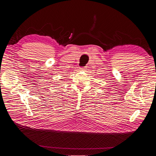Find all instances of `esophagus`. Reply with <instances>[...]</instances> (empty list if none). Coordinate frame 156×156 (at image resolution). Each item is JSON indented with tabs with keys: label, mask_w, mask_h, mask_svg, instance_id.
Returning a JSON list of instances; mask_svg holds the SVG:
<instances>
[{
	"label": "esophagus",
	"mask_w": 156,
	"mask_h": 156,
	"mask_svg": "<svg viewBox=\"0 0 156 156\" xmlns=\"http://www.w3.org/2000/svg\"><path fill=\"white\" fill-rule=\"evenodd\" d=\"M80 70H84L85 69L84 68H80Z\"/></svg>",
	"instance_id": "obj_1"
}]
</instances>
